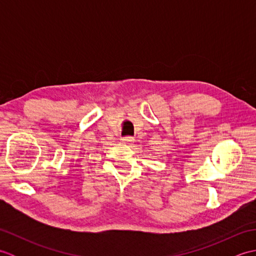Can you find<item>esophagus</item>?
I'll return each mask as SVG.
<instances>
[{"label": "esophagus", "mask_w": 256, "mask_h": 256, "mask_svg": "<svg viewBox=\"0 0 256 256\" xmlns=\"http://www.w3.org/2000/svg\"><path fill=\"white\" fill-rule=\"evenodd\" d=\"M122 140H123V143H124V144L132 145V143L134 142V138H131V136H124V138H122Z\"/></svg>", "instance_id": "34e87169"}]
</instances>
